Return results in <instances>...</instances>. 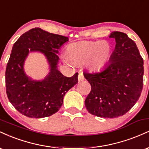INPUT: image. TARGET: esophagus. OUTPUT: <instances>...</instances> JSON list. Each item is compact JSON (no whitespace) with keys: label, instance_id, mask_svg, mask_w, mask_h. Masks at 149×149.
I'll use <instances>...</instances> for the list:
<instances>
[{"label":"esophagus","instance_id":"obj_1","mask_svg":"<svg viewBox=\"0 0 149 149\" xmlns=\"http://www.w3.org/2000/svg\"><path fill=\"white\" fill-rule=\"evenodd\" d=\"M84 76H83V73H79V74H78V81L79 82H81L83 81V80H84Z\"/></svg>","mask_w":149,"mask_h":149}]
</instances>
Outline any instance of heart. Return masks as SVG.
Instances as JSON below:
<instances>
[{
	"instance_id": "b5f03b06",
	"label": "heart",
	"mask_w": 149,
	"mask_h": 149,
	"mask_svg": "<svg viewBox=\"0 0 149 149\" xmlns=\"http://www.w3.org/2000/svg\"><path fill=\"white\" fill-rule=\"evenodd\" d=\"M113 54L110 42L102 40H82L66 46L65 56L74 64L87 66L92 71H99L107 65Z\"/></svg>"
}]
</instances>
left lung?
Wrapping results in <instances>:
<instances>
[{
	"label": "left lung",
	"instance_id": "1",
	"mask_svg": "<svg viewBox=\"0 0 149 149\" xmlns=\"http://www.w3.org/2000/svg\"><path fill=\"white\" fill-rule=\"evenodd\" d=\"M116 47L109 63L99 72L84 73L91 85L85 100L92 115L113 118L125 114L139 100L143 88V60L134 40L113 31Z\"/></svg>",
	"mask_w": 149,
	"mask_h": 149
}]
</instances>
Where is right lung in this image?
<instances>
[{"instance_id":"1","label":"right lung","mask_w":149,"mask_h":149,"mask_svg":"<svg viewBox=\"0 0 149 149\" xmlns=\"http://www.w3.org/2000/svg\"><path fill=\"white\" fill-rule=\"evenodd\" d=\"M69 38L33 28L15 42L6 71V92L12 105L27 117L42 118L59 111L65 94L78 83V73L66 77L58 70L59 49ZM45 56L50 71L44 79L33 80L23 66L29 52Z\"/></svg>"}]
</instances>
